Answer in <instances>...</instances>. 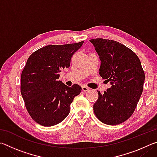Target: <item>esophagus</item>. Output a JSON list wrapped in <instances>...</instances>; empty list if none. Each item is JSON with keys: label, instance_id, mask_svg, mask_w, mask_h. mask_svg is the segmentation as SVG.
Here are the masks:
<instances>
[{"label": "esophagus", "instance_id": "34e87169", "mask_svg": "<svg viewBox=\"0 0 157 157\" xmlns=\"http://www.w3.org/2000/svg\"><path fill=\"white\" fill-rule=\"evenodd\" d=\"M82 91H84V92L89 91V88H88V87L86 86H84V85H83V86H82Z\"/></svg>", "mask_w": 157, "mask_h": 157}]
</instances>
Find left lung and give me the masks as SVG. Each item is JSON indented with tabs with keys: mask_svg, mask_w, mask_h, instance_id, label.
Segmentation results:
<instances>
[{
	"mask_svg": "<svg viewBox=\"0 0 157 157\" xmlns=\"http://www.w3.org/2000/svg\"><path fill=\"white\" fill-rule=\"evenodd\" d=\"M101 62L100 75L111 86L94 105L97 118L106 124L116 125L132 115L142 94L145 73L137 55L118 41L91 39Z\"/></svg>",
	"mask_w": 157,
	"mask_h": 157,
	"instance_id": "1",
	"label": "left lung"
}]
</instances>
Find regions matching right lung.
I'll return each instance as SVG.
<instances>
[{"instance_id":"1","label":"right lung","mask_w":157,"mask_h":157,"mask_svg":"<svg viewBox=\"0 0 157 157\" xmlns=\"http://www.w3.org/2000/svg\"><path fill=\"white\" fill-rule=\"evenodd\" d=\"M84 41L65 45H49L33 52L21 77V93L32 118L42 126L61 123L70 112V105L82 91L59 81V73L70 66L73 55Z\"/></svg>"}]
</instances>
